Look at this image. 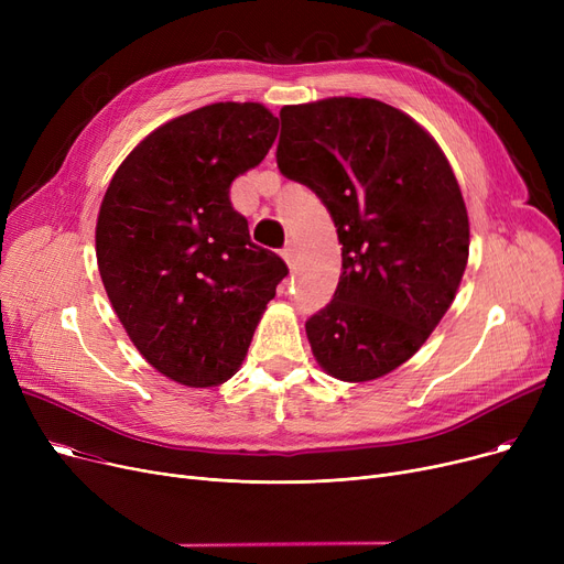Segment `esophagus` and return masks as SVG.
Here are the masks:
<instances>
[{"label": "esophagus", "instance_id": "obj_1", "mask_svg": "<svg viewBox=\"0 0 564 564\" xmlns=\"http://www.w3.org/2000/svg\"><path fill=\"white\" fill-rule=\"evenodd\" d=\"M294 253H297V245H294V240H290V242L283 247V251H281V256H283V260L288 262V267H294Z\"/></svg>", "mask_w": 564, "mask_h": 564}]
</instances>
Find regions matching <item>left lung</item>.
Wrapping results in <instances>:
<instances>
[{"label":"left lung","mask_w":564,"mask_h":564,"mask_svg":"<svg viewBox=\"0 0 564 564\" xmlns=\"http://www.w3.org/2000/svg\"><path fill=\"white\" fill-rule=\"evenodd\" d=\"M279 169L336 224L343 272L306 322L319 368L372 381L416 354L459 290L470 228L451 162L413 118L375 98L281 109Z\"/></svg>","instance_id":"left-lung-1"}]
</instances>
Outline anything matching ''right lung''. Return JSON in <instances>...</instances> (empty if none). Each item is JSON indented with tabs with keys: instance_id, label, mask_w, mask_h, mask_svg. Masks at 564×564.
Returning a JSON list of instances; mask_svg holds the SVG:
<instances>
[{
	"instance_id": "1",
	"label": "right lung",
	"mask_w": 564,
	"mask_h": 564,
	"mask_svg": "<svg viewBox=\"0 0 564 564\" xmlns=\"http://www.w3.org/2000/svg\"><path fill=\"white\" fill-rule=\"evenodd\" d=\"M276 134L260 102L205 105L143 137L105 192L96 256L111 308L141 357L183 387L240 370L288 274L228 196Z\"/></svg>"
}]
</instances>
